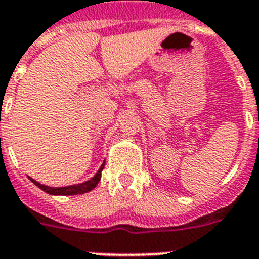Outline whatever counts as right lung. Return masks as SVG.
<instances>
[{
    "label": "right lung",
    "mask_w": 259,
    "mask_h": 259,
    "mask_svg": "<svg viewBox=\"0 0 259 259\" xmlns=\"http://www.w3.org/2000/svg\"><path fill=\"white\" fill-rule=\"evenodd\" d=\"M104 165H105V161L102 162V165L100 166V169L93 177L88 180L85 182H81V184H75V185H69V186H61V188H54V186H47L40 184V182L35 181L33 178L28 177L31 180L33 184H35L37 188H40L41 190H44L46 193L53 194V196H74V194H82V193H88L92 189H94L97 186L98 181L101 180V171L104 169Z\"/></svg>",
    "instance_id": "obj_1"
}]
</instances>
